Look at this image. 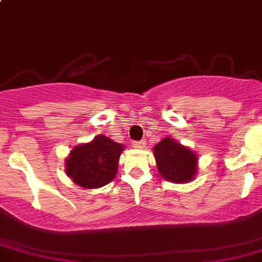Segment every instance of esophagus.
Segmentation results:
<instances>
[{
  "mask_svg": "<svg viewBox=\"0 0 262 262\" xmlns=\"http://www.w3.org/2000/svg\"><path fill=\"white\" fill-rule=\"evenodd\" d=\"M134 146H135V148H145V145H146V141L145 140H140V141H134V144H133Z\"/></svg>",
  "mask_w": 262,
  "mask_h": 262,
  "instance_id": "34e87169",
  "label": "esophagus"
}]
</instances>
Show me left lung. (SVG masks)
<instances>
[{
    "label": "left lung",
    "mask_w": 262,
    "mask_h": 262,
    "mask_svg": "<svg viewBox=\"0 0 262 262\" xmlns=\"http://www.w3.org/2000/svg\"><path fill=\"white\" fill-rule=\"evenodd\" d=\"M162 178L172 183H188L196 173V156L172 139L164 138L154 148Z\"/></svg>",
    "instance_id": "1"
}]
</instances>
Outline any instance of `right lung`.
Here are the masks:
<instances>
[{
    "instance_id": "1",
    "label": "right lung",
    "mask_w": 262,
    "mask_h": 262,
    "mask_svg": "<svg viewBox=\"0 0 262 262\" xmlns=\"http://www.w3.org/2000/svg\"><path fill=\"white\" fill-rule=\"evenodd\" d=\"M123 146L106 136H96L91 143L76 146L67 159L66 172L82 188H100L117 175Z\"/></svg>"
}]
</instances>
